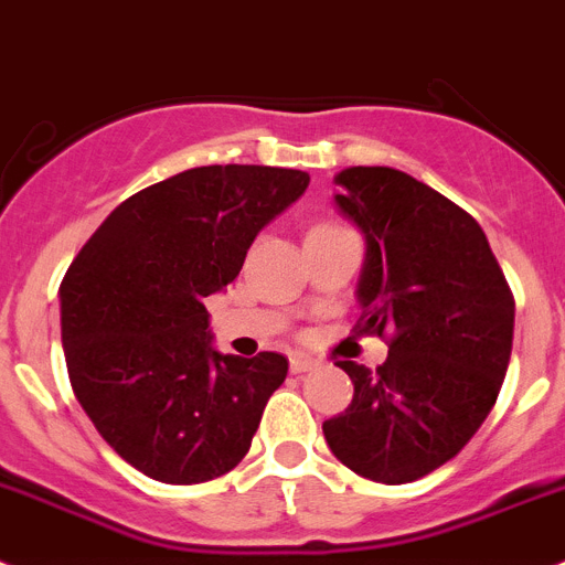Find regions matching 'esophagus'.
Wrapping results in <instances>:
<instances>
[{
	"instance_id": "34e87169",
	"label": "esophagus",
	"mask_w": 565,
	"mask_h": 565,
	"mask_svg": "<svg viewBox=\"0 0 565 565\" xmlns=\"http://www.w3.org/2000/svg\"><path fill=\"white\" fill-rule=\"evenodd\" d=\"M315 365H318V360L307 358V354H292V358H289V371H292V374H303V371L315 369Z\"/></svg>"
}]
</instances>
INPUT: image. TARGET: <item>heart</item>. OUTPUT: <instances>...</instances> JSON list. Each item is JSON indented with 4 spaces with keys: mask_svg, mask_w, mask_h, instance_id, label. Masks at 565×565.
Returning <instances> with one entry per match:
<instances>
[{
    "mask_svg": "<svg viewBox=\"0 0 565 565\" xmlns=\"http://www.w3.org/2000/svg\"><path fill=\"white\" fill-rule=\"evenodd\" d=\"M320 227H327V225H320Z\"/></svg>",
    "mask_w": 565,
    "mask_h": 565,
    "instance_id": "obj_1",
    "label": "heart"
}]
</instances>
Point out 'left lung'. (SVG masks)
I'll return each mask as SVG.
<instances>
[{
    "instance_id": "8db88e82",
    "label": "left lung",
    "mask_w": 565,
    "mask_h": 565,
    "mask_svg": "<svg viewBox=\"0 0 565 565\" xmlns=\"http://www.w3.org/2000/svg\"><path fill=\"white\" fill-rule=\"evenodd\" d=\"M334 182V207L365 238L360 329L391 340L377 371L338 363L354 396L323 436L363 479L405 484L454 459L495 405L515 301L479 222L439 191L388 166Z\"/></svg>"
}]
</instances>
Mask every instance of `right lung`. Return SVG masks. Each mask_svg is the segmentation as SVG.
<instances>
[{
	"instance_id": "right-lung-1",
	"label": "right lung",
	"mask_w": 565,
	"mask_h": 565,
	"mask_svg": "<svg viewBox=\"0 0 565 565\" xmlns=\"http://www.w3.org/2000/svg\"><path fill=\"white\" fill-rule=\"evenodd\" d=\"M273 166H202L120 202L61 281V343L106 445L162 484H200L245 459L287 358L222 354L205 298L253 238L307 191Z\"/></svg>"
}]
</instances>
